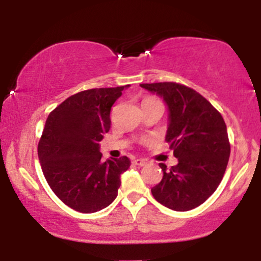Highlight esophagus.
Segmentation results:
<instances>
[{
  "label": "esophagus",
  "mask_w": 261,
  "mask_h": 261,
  "mask_svg": "<svg viewBox=\"0 0 261 261\" xmlns=\"http://www.w3.org/2000/svg\"><path fill=\"white\" fill-rule=\"evenodd\" d=\"M133 163L135 164V166H139V167H143L145 166L146 163H147V162H146L145 160H134V162Z\"/></svg>",
  "instance_id": "esophagus-1"
}]
</instances>
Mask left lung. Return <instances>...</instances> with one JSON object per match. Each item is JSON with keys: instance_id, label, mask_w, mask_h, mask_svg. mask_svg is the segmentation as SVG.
<instances>
[{"instance_id": "obj_1", "label": "left lung", "mask_w": 261, "mask_h": 261, "mask_svg": "<svg viewBox=\"0 0 261 261\" xmlns=\"http://www.w3.org/2000/svg\"><path fill=\"white\" fill-rule=\"evenodd\" d=\"M168 109L166 141L178 164L167 169L163 179L151 189L158 202L174 211H189L215 193L229 160L227 126L220 113L201 94L173 82L143 83Z\"/></svg>"}]
</instances>
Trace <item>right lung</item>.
Instances as JSON below:
<instances>
[{"label":"right lung","mask_w":261,"mask_h":261,"mask_svg":"<svg viewBox=\"0 0 261 261\" xmlns=\"http://www.w3.org/2000/svg\"><path fill=\"white\" fill-rule=\"evenodd\" d=\"M130 87L94 88L71 95L47 116L38 145L44 176L68 207L93 214L118 196L127 157L101 162L99 141L110 128V109Z\"/></svg>","instance_id":"right-lung-1"}]
</instances>
